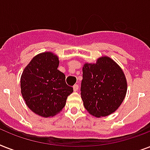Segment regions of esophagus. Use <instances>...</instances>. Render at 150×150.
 Returning <instances> with one entry per match:
<instances>
[{
	"label": "esophagus",
	"mask_w": 150,
	"mask_h": 150,
	"mask_svg": "<svg viewBox=\"0 0 150 150\" xmlns=\"http://www.w3.org/2000/svg\"><path fill=\"white\" fill-rule=\"evenodd\" d=\"M73 89H74V91H78V89H79V85L78 84L74 85V86H73Z\"/></svg>",
	"instance_id": "1"
}]
</instances>
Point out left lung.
<instances>
[{"label":"left lung","mask_w":150,"mask_h":150,"mask_svg":"<svg viewBox=\"0 0 150 150\" xmlns=\"http://www.w3.org/2000/svg\"><path fill=\"white\" fill-rule=\"evenodd\" d=\"M127 82L121 68L108 57L82 68L81 96L86 110L97 117L114 113L123 102Z\"/></svg>","instance_id":"1"}]
</instances>
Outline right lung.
<instances>
[{"label": "right lung", "mask_w": 150, "mask_h": 150, "mask_svg": "<svg viewBox=\"0 0 150 150\" xmlns=\"http://www.w3.org/2000/svg\"><path fill=\"white\" fill-rule=\"evenodd\" d=\"M58 65V57L45 52L34 57L21 76L22 97L29 109L40 116L48 117L59 113L73 92Z\"/></svg>", "instance_id": "1"}]
</instances>
